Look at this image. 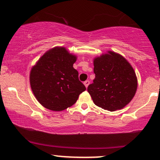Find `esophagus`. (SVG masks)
I'll use <instances>...</instances> for the list:
<instances>
[{
  "mask_svg": "<svg viewBox=\"0 0 160 160\" xmlns=\"http://www.w3.org/2000/svg\"><path fill=\"white\" fill-rule=\"evenodd\" d=\"M89 84V80H86V81L84 82V85H85V86H86V88L88 87Z\"/></svg>",
  "mask_w": 160,
  "mask_h": 160,
  "instance_id": "obj_1",
  "label": "esophagus"
}]
</instances>
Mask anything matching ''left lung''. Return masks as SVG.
Segmentation results:
<instances>
[{
  "label": "left lung",
  "mask_w": 160,
  "mask_h": 160,
  "mask_svg": "<svg viewBox=\"0 0 160 160\" xmlns=\"http://www.w3.org/2000/svg\"><path fill=\"white\" fill-rule=\"evenodd\" d=\"M108 52L95 58V78L87 90L95 105L115 111L131 102L138 80L133 68L123 56L112 51Z\"/></svg>",
  "instance_id": "8db88e82"
}]
</instances>
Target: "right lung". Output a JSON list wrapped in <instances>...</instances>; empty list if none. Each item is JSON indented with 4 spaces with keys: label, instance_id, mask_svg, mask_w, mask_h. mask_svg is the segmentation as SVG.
<instances>
[{
    "label": "right lung",
    "instance_id": "add662e5",
    "mask_svg": "<svg viewBox=\"0 0 160 160\" xmlns=\"http://www.w3.org/2000/svg\"><path fill=\"white\" fill-rule=\"evenodd\" d=\"M77 56L65 47H54L46 52L30 72L32 92L40 104L47 109L62 111L76 103L86 90L73 65Z\"/></svg>",
    "mask_w": 160,
    "mask_h": 160
}]
</instances>
